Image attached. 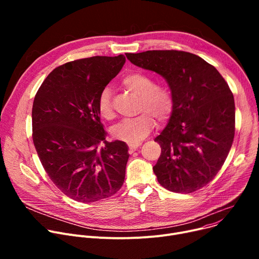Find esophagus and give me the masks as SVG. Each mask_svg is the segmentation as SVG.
Masks as SVG:
<instances>
[{"instance_id":"obj_1","label":"esophagus","mask_w":259,"mask_h":259,"mask_svg":"<svg viewBox=\"0 0 259 259\" xmlns=\"http://www.w3.org/2000/svg\"><path fill=\"white\" fill-rule=\"evenodd\" d=\"M142 146L141 143L138 144H129V149H130V152H133L134 150H137L138 148H140Z\"/></svg>"}]
</instances>
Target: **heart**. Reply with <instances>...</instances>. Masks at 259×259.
<instances>
[{"label":"heart","instance_id":"1","mask_svg":"<svg viewBox=\"0 0 259 259\" xmlns=\"http://www.w3.org/2000/svg\"><path fill=\"white\" fill-rule=\"evenodd\" d=\"M121 84L130 92L140 97V116L125 119L112 129L113 137L128 144H138L154 128L155 119L166 121L172 114L174 102L171 92L161 86H155L151 76L142 72H130L121 79ZM98 109L102 117L112 119L114 110L111 104V89L105 87L100 93Z\"/></svg>","mask_w":259,"mask_h":259}]
</instances>
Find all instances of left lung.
<instances>
[{
	"label": "left lung",
	"instance_id": "8db88e82",
	"mask_svg": "<svg viewBox=\"0 0 259 259\" xmlns=\"http://www.w3.org/2000/svg\"><path fill=\"white\" fill-rule=\"evenodd\" d=\"M126 57L164 77L173 97L168 125L154 139L161 148L153 167L158 183L176 193L205 187L221 170L234 139L235 104L227 81L190 52L148 50Z\"/></svg>",
	"mask_w": 259,
	"mask_h": 259
}]
</instances>
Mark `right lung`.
Wrapping results in <instances>:
<instances>
[{
  "label": "right lung",
  "instance_id": "right-lung-1",
  "mask_svg": "<svg viewBox=\"0 0 259 259\" xmlns=\"http://www.w3.org/2000/svg\"><path fill=\"white\" fill-rule=\"evenodd\" d=\"M125 62L119 54L66 63L49 73L35 94V150L53 184L76 201L109 197L124 184L129 148L125 142L106 141L98 101Z\"/></svg>",
  "mask_w": 259,
  "mask_h": 259
}]
</instances>
